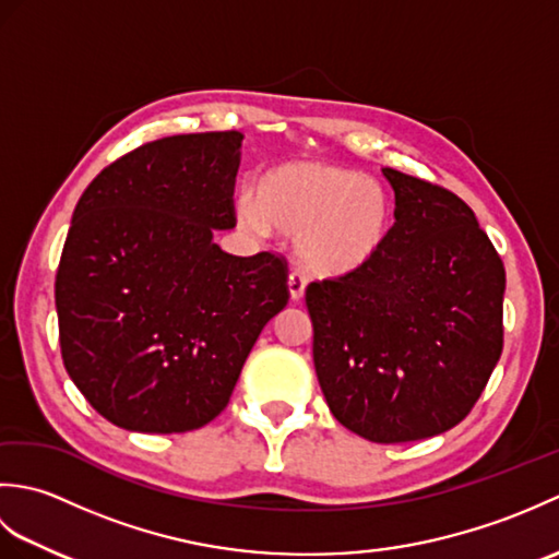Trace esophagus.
Returning a JSON list of instances; mask_svg holds the SVG:
<instances>
[{"mask_svg": "<svg viewBox=\"0 0 559 559\" xmlns=\"http://www.w3.org/2000/svg\"><path fill=\"white\" fill-rule=\"evenodd\" d=\"M305 286H307V281H305V276L300 271H290V276H288V290H290V298L293 300H300L302 295H305Z\"/></svg>", "mask_w": 559, "mask_h": 559, "instance_id": "esophagus-1", "label": "esophagus"}]
</instances>
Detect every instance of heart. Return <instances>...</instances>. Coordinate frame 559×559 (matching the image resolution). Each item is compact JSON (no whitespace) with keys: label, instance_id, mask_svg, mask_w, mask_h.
Segmentation results:
<instances>
[{"label":"heart","instance_id":"heart-1","mask_svg":"<svg viewBox=\"0 0 559 559\" xmlns=\"http://www.w3.org/2000/svg\"><path fill=\"white\" fill-rule=\"evenodd\" d=\"M240 221L298 237V259L319 276H348L384 247L391 228L386 189L331 163H286L261 175L257 197L242 199Z\"/></svg>","mask_w":559,"mask_h":559}]
</instances>
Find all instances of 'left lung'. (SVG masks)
Returning a JSON list of instances; mask_svg holds the SVG:
<instances>
[{
  "instance_id": "1",
  "label": "left lung",
  "mask_w": 559,
  "mask_h": 559,
  "mask_svg": "<svg viewBox=\"0 0 559 559\" xmlns=\"http://www.w3.org/2000/svg\"><path fill=\"white\" fill-rule=\"evenodd\" d=\"M396 223L365 269L305 290L334 418L370 442L435 437L476 406L502 355L504 264L466 201L384 168Z\"/></svg>"
}]
</instances>
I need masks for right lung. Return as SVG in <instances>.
<instances>
[{
	"label": "right lung",
	"instance_id": "obj_1",
	"mask_svg": "<svg viewBox=\"0 0 559 559\" xmlns=\"http://www.w3.org/2000/svg\"><path fill=\"white\" fill-rule=\"evenodd\" d=\"M240 132L124 153L81 194L55 278L59 348L105 420L189 432L228 406L261 329L288 305V261L233 257Z\"/></svg>",
	"mask_w": 559,
	"mask_h": 559
}]
</instances>
